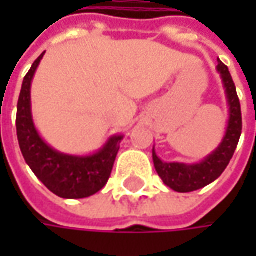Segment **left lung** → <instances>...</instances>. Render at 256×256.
Wrapping results in <instances>:
<instances>
[{
  "mask_svg": "<svg viewBox=\"0 0 256 256\" xmlns=\"http://www.w3.org/2000/svg\"><path fill=\"white\" fill-rule=\"evenodd\" d=\"M218 72L221 74L228 106H230V120L226 132L220 144V146L208 155L200 164H180V162H164L158 158L152 150V160L155 170L166 186L176 192H192L201 190L210 185L216 178L221 176L228 164L234 156L236 145L240 142L242 132V114L241 104L236 94V88L232 81L228 66L222 61L216 66Z\"/></svg>",
  "mask_w": 256,
  "mask_h": 256,
  "instance_id": "1",
  "label": "left lung"
}]
</instances>
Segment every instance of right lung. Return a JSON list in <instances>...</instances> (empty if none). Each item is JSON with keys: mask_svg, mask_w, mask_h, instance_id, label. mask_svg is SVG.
<instances>
[{"mask_svg": "<svg viewBox=\"0 0 256 256\" xmlns=\"http://www.w3.org/2000/svg\"><path fill=\"white\" fill-rule=\"evenodd\" d=\"M45 54V52H44ZM41 54L25 75L16 105V136L25 162L55 195L80 200L101 191L110 180L122 135H114L98 152L86 156L66 155L51 148L40 136L31 114V82Z\"/></svg>", "mask_w": 256, "mask_h": 256, "instance_id": "obj_1", "label": "right lung"}]
</instances>
